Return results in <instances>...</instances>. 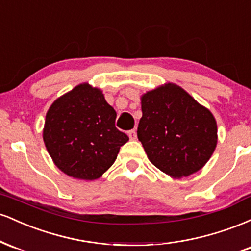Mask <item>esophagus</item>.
Returning <instances> with one entry per match:
<instances>
[{"label":"esophagus","instance_id":"34e87169","mask_svg":"<svg viewBox=\"0 0 251 251\" xmlns=\"http://www.w3.org/2000/svg\"><path fill=\"white\" fill-rule=\"evenodd\" d=\"M127 134H128L129 139H131V140H135V139H137V132H135L134 129H131V131H128Z\"/></svg>","mask_w":251,"mask_h":251}]
</instances>
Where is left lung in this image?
<instances>
[{
  "label": "left lung",
  "instance_id": "obj_1",
  "mask_svg": "<svg viewBox=\"0 0 251 251\" xmlns=\"http://www.w3.org/2000/svg\"><path fill=\"white\" fill-rule=\"evenodd\" d=\"M138 139L155 168L188 177L208 163L217 145V123L208 108L176 83L143 94Z\"/></svg>",
  "mask_w": 251,
  "mask_h": 251
}]
</instances>
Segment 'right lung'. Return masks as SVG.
I'll use <instances>...</instances> for the list:
<instances>
[{
  "label": "right lung",
  "instance_id": "add662e5",
  "mask_svg": "<svg viewBox=\"0 0 251 251\" xmlns=\"http://www.w3.org/2000/svg\"><path fill=\"white\" fill-rule=\"evenodd\" d=\"M116 118L101 89L88 82L57 98L46 114L42 133L54 164L76 179L101 177L128 140L116 127Z\"/></svg>",
  "mask_w": 251,
  "mask_h": 251
}]
</instances>
